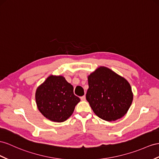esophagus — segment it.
<instances>
[{
	"instance_id": "esophagus-1",
	"label": "esophagus",
	"mask_w": 159,
	"mask_h": 159,
	"mask_svg": "<svg viewBox=\"0 0 159 159\" xmlns=\"http://www.w3.org/2000/svg\"><path fill=\"white\" fill-rule=\"evenodd\" d=\"M80 99L82 101H85V99H86V97H85V95L80 97Z\"/></svg>"
}]
</instances>
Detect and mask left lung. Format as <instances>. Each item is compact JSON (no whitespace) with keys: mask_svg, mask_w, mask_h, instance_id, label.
I'll list each match as a JSON object with an SVG mask.
<instances>
[{"mask_svg":"<svg viewBox=\"0 0 159 159\" xmlns=\"http://www.w3.org/2000/svg\"><path fill=\"white\" fill-rule=\"evenodd\" d=\"M86 99L95 114L105 121L123 117L133 100L127 80L107 67L100 66L88 76Z\"/></svg>","mask_w":159,"mask_h":159,"instance_id":"obj_1","label":"left lung"}]
</instances>
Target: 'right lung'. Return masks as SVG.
Listing matches in <instances>:
<instances>
[{"label": "right lung", "mask_w": 159, "mask_h": 159, "mask_svg": "<svg viewBox=\"0 0 159 159\" xmlns=\"http://www.w3.org/2000/svg\"><path fill=\"white\" fill-rule=\"evenodd\" d=\"M73 89L72 85L62 76L48 77L35 92L36 104L39 111L51 121H66L80 101L75 95Z\"/></svg>", "instance_id": "1"}]
</instances>
